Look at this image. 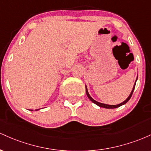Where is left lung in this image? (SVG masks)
Wrapping results in <instances>:
<instances>
[{
	"mask_svg": "<svg viewBox=\"0 0 151 151\" xmlns=\"http://www.w3.org/2000/svg\"><path fill=\"white\" fill-rule=\"evenodd\" d=\"M137 79H138V77H137L136 81H137ZM136 82H135V84H134V86H133V88L132 91H131V93H130V95H129V97H128L127 99H126L125 100V101H123L122 103L119 104H117V105H108V104H105L99 103V102H98V101H95L94 99H93L91 98V96H90V95L89 94V93H88L87 89H86V95H87V96H88V97H89V99L91 100V101H92L93 103H94L95 104H96V105H97V106H100V107H102V108H105V109H115V108H118V107L121 106H122V105L125 104H126V103H127L128 101H129V99H131V96H132V94H133V90H134V89H135V86H136Z\"/></svg>",
	"mask_w": 151,
	"mask_h": 151,
	"instance_id": "8db88e82",
	"label": "left lung"
}]
</instances>
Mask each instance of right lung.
Returning <instances> with one entry per match:
<instances>
[{"label":"right lung","mask_w":151,"mask_h":151,"mask_svg":"<svg viewBox=\"0 0 151 151\" xmlns=\"http://www.w3.org/2000/svg\"><path fill=\"white\" fill-rule=\"evenodd\" d=\"M37 110H38V109H37ZM37 110H36V111H37ZM31 111H32V110H31Z\"/></svg>","instance_id":"add662e5"}]
</instances>
